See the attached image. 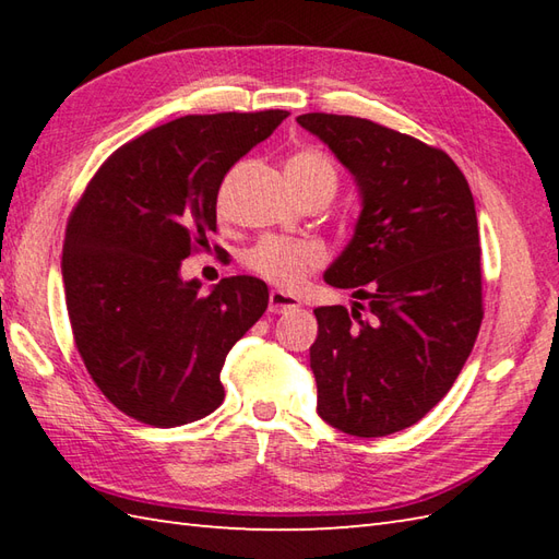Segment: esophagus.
<instances>
[{"instance_id": "esophagus-1", "label": "esophagus", "mask_w": 559, "mask_h": 559, "mask_svg": "<svg viewBox=\"0 0 559 559\" xmlns=\"http://www.w3.org/2000/svg\"><path fill=\"white\" fill-rule=\"evenodd\" d=\"M298 305H300V300L295 298V295H288L283 290H271V295H269V312L271 314H283L288 310H295Z\"/></svg>"}]
</instances>
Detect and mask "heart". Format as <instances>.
<instances>
[{
  "label": "heart",
  "instance_id": "heart-1",
  "mask_svg": "<svg viewBox=\"0 0 559 559\" xmlns=\"http://www.w3.org/2000/svg\"><path fill=\"white\" fill-rule=\"evenodd\" d=\"M286 177L295 192L314 185H329L336 192L338 185L336 165L314 148L293 153L286 160ZM324 261L326 249L322 245L314 240H290V237H266L245 254L249 271L281 288H298Z\"/></svg>",
  "mask_w": 559,
  "mask_h": 559
}]
</instances>
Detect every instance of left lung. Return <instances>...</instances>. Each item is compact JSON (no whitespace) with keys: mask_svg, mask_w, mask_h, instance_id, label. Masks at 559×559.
<instances>
[{"mask_svg":"<svg viewBox=\"0 0 559 559\" xmlns=\"http://www.w3.org/2000/svg\"><path fill=\"white\" fill-rule=\"evenodd\" d=\"M298 124L324 141L360 197L350 242L324 273L355 302L314 310L317 413L341 432L386 437L447 396L476 343V204L456 163L418 139L348 115L307 112Z\"/></svg>","mask_w":559,"mask_h":559,"instance_id":"8db88e82","label":"left lung"}]
</instances>
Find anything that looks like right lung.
Listing matches in <instances>:
<instances>
[{
    "instance_id": "obj_1",
    "label": "right lung",
    "mask_w": 559,
    "mask_h": 559,
    "mask_svg": "<svg viewBox=\"0 0 559 559\" xmlns=\"http://www.w3.org/2000/svg\"><path fill=\"white\" fill-rule=\"evenodd\" d=\"M286 110L187 115L117 148L71 213L62 249L67 312L98 389L122 413L175 427L223 403L225 355L269 305L254 276L201 295L182 259L216 230L225 173Z\"/></svg>"
}]
</instances>
